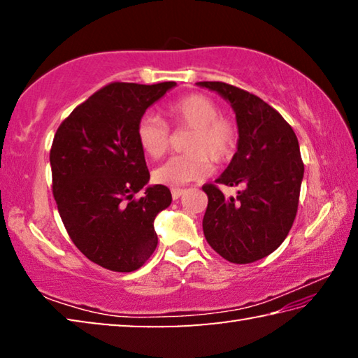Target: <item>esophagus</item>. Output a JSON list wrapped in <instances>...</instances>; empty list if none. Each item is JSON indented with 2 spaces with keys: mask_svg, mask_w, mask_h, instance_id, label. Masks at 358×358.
<instances>
[{
  "mask_svg": "<svg viewBox=\"0 0 358 358\" xmlns=\"http://www.w3.org/2000/svg\"><path fill=\"white\" fill-rule=\"evenodd\" d=\"M185 194V189H180V187H172V197L173 201H177V199H180L181 196Z\"/></svg>",
  "mask_w": 358,
  "mask_h": 358,
  "instance_id": "esophagus-1",
  "label": "esophagus"
}]
</instances>
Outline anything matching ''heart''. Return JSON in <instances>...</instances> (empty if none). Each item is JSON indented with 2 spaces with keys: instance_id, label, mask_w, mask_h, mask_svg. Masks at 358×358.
<instances>
[{
  "instance_id": "heart-1",
  "label": "heart",
  "mask_w": 358,
  "mask_h": 358,
  "mask_svg": "<svg viewBox=\"0 0 358 358\" xmlns=\"http://www.w3.org/2000/svg\"><path fill=\"white\" fill-rule=\"evenodd\" d=\"M167 117L181 128L192 129L186 155L173 156L153 172L156 183L183 186L211 172V161L224 162L237 148L238 129L234 120L220 115L215 101L203 94H187L166 108ZM138 147L151 159H159L169 148V128L155 115H143L136 128Z\"/></svg>"
}]
</instances>
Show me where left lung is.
<instances>
[{"instance_id":"1","label":"left lung","mask_w":358,"mask_h":358,"mask_svg":"<svg viewBox=\"0 0 358 358\" xmlns=\"http://www.w3.org/2000/svg\"><path fill=\"white\" fill-rule=\"evenodd\" d=\"M216 92L237 118V153L216 183L243 186L226 197L216 185L208 196L202 226L208 245L229 262L251 264L280 248L299 208L303 167L290 124L257 96L224 82H197Z\"/></svg>"}]
</instances>
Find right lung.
I'll return each instance as SVG.
<instances>
[{
  "label": "right lung",
  "mask_w": 358,
  "mask_h": 358,
  "mask_svg": "<svg viewBox=\"0 0 358 358\" xmlns=\"http://www.w3.org/2000/svg\"><path fill=\"white\" fill-rule=\"evenodd\" d=\"M175 82H115L77 106L53 137L50 166L59 216L92 262L128 273L157 246L155 217L172 202L167 186H147L150 172L136 128ZM145 186L141 199L135 194Z\"/></svg>",
  "instance_id": "add662e5"
}]
</instances>
